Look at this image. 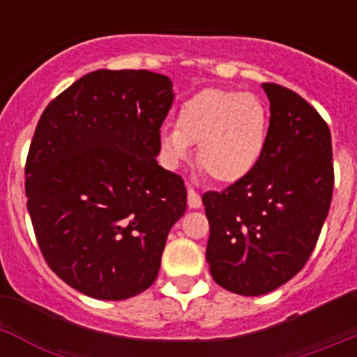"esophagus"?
Wrapping results in <instances>:
<instances>
[{"label": "esophagus", "mask_w": 357, "mask_h": 357, "mask_svg": "<svg viewBox=\"0 0 357 357\" xmlns=\"http://www.w3.org/2000/svg\"><path fill=\"white\" fill-rule=\"evenodd\" d=\"M188 206L189 209H198V207L202 206L200 195H198L193 188L188 189Z\"/></svg>", "instance_id": "esophagus-1"}]
</instances>
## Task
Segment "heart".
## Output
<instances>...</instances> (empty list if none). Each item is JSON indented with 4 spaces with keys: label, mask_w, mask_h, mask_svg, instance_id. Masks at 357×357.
<instances>
[{
    "label": "heart",
    "mask_w": 357,
    "mask_h": 357,
    "mask_svg": "<svg viewBox=\"0 0 357 357\" xmlns=\"http://www.w3.org/2000/svg\"><path fill=\"white\" fill-rule=\"evenodd\" d=\"M268 141V112L252 93L206 89L189 98L175 130L160 132L168 162L189 159L198 144V162L216 182L232 184L254 172Z\"/></svg>",
    "instance_id": "heart-1"
}]
</instances>
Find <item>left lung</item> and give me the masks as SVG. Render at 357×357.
Masks as SVG:
<instances>
[{
	"instance_id": "8db88e82",
	"label": "left lung",
	"mask_w": 357,
	"mask_h": 357,
	"mask_svg": "<svg viewBox=\"0 0 357 357\" xmlns=\"http://www.w3.org/2000/svg\"><path fill=\"white\" fill-rule=\"evenodd\" d=\"M263 89L270 127L259 164L220 193L202 197L211 275L222 288L247 296L273 291L304 268L334 188L327 123L291 89L277 84Z\"/></svg>"
}]
</instances>
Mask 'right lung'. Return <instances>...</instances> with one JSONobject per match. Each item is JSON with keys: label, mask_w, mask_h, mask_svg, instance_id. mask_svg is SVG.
<instances>
[{"label": "right lung", "mask_w": 357, "mask_h": 357, "mask_svg": "<svg viewBox=\"0 0 357 357\" xmlns=\"http://www.w3.org/2000/svg\"><path fill=\"white\" fill-rule=\"evenodd\" d=\"M173 98L159 73L98 69L37 123L28 213L48 266L84 295L123 301L157 279L169 229L188 207L184 181L155 159Z\"/></svg>", "instance_id": "add662e5"}]
</instances>
